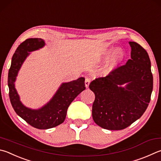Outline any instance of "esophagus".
I'll return each mask as SVG.
<instances>
[{
    "label": "esophagus",
    "mask_w": 161,
    "mask_h": 161,
    "mask_svg": "<svg viewBox=\"0 0 161 161\" xmlns=\"http://www.w3.org/2000/svg\"><path fill=\"white\" fill-rule=\"evenodd\" d=\"M91 82V79L90 78H86L85 80V86L86 88H88L89 86V84Z\"/></svg>",
    "instance_id": "34e87169"
}]
</instances>
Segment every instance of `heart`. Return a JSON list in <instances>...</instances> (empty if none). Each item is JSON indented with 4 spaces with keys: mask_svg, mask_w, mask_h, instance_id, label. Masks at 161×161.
Segmentation results:
<instances>
[{
    "mask_svg": "<svg viewBox=\"0 0 161 161\" xmlns=\"http://www.w3.org/2000/svg\"><path fill=\"white\" fill-rule=\"evenodd\" d=\"M125 57V52L122 48H118L114 51L113 54L111 57L110 62H109V66L112 67L113 65H118L119 63H120L121 61L123 60Z\"/></svg>",
    "mask_w": 161,
    "mask_h": 161,
    "instance_id": "obj_1",
    "label": "heart"
}]
</instances>
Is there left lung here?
<instances>
[{
  "label": "left lung",
  "mask_w": 161,
  "mask_h": 161,
  "mask_svg": "<svg viewBox=\"0 0 161 161\" xmlns=\"http://www.w3.org/2000/svg\"><path fill=\"white\" fill-rule=\"evenodd\" d=\"M129 43L131 59L89 84L95 94L93 121L103 129L121 130L129 127L141 118L151 100L153 75L149 56L139 43ZM125 83V88L119 86Z\"/></svg>",
  "instance_id": "obj_1"
}]
</instances>
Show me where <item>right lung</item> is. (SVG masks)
I'll return each instance as SVG.
<instances>
[{
  "label": "right lung",
  "instance_id": "add662e5",
  "mask_svg": "<svg viewBox=\"0 0 161 161\" xmlns=\"http://www.w3.org/2000/svg\"><path fill=\"white\" fill-rule=\"evenodd\" d=\"M44 45V41L39 38H31L23 42L17 47L12 58L8 78L9 97L13 109L28 124L39 130L50 129L63 123L65 119L69 105L86 89L85 79L80 77L70 82L63 83L51 100L41 109H30L20 102L14 85L17 73L26 58L30 54L29 52L42 48Z\"/></svg>",
  "mask_w": 161,
  "mask_h": 161
}]
</instances>
